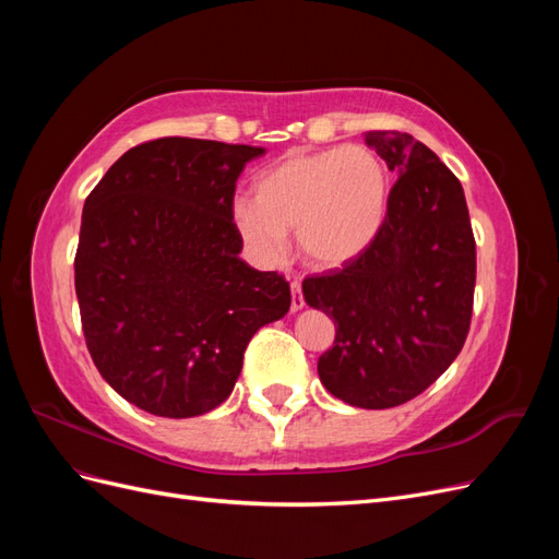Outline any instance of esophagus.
I'll use <instances>...</instances> for the list:
<instances>
[{
  "label": "esophagus",
  "mask_w": 559,
  "mask_h": 559,
  "mask_svg": "<svg viewBox=\"0 0 559 559\" xmlns=\"http://www.w3.org/2000/svg\"><path fill=\"white\" fill-rule=\"evenodd\" d=\"M302 306H306V298H302L300 282H292V310L298 312Z\"/></svg>",
  "instance_id": "obj_1"
}]
</instances>
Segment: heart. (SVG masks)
<instances>
[{
	"instance_id": "heart-1",
	"label": "heart",
	"mask_w": 559,
	"mask_h": 559,
	"mask_svg": "<svg viewBox=\"0 0 559 559\" xmlns=\"http://www.w3.org/2000/svg\"><path fill=\"white\" fill-rule=\"evenodd\" d=\"M389 193V170L373 148L335 146L270 167L253 183V200H235L230 218L259 263H277L286 233L294 230L306 263L333 270L373 247L386 222Z\"/></svg>"
}]
</instances>
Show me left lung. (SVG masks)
<instances>
[{"mask_svg": "<svg viewBox=\"0 0 559 559\" xmlns=\"http://www.w3.org/2000/svg\"><path fill=\"white\" fill-rule=\"evenodd\" d=\"M389 170L382 233L357 261L302 282L312 308L335 321L319 380L368 411L425 392L462 352L476 289V240L460 179L413 134H368Z\"/></svg>", "mask_w": 559, "mask_h": 559, "instance_id": "8db88e82", "label": "left lung"}]
</instances>
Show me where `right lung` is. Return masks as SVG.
<instances>
[{
  "mask_svg": "<svg viewBox=\"0 0 559 559\" xmlns=\"http://www.w3.org/2000/svg\"><path fill=\"white\" fill-rule=\"evenodd\" d=\"M265 151L191 138L132 146L86 198L74 257L81 326L118 394L158 417L222 405L245 349L289 312V282L238 253L235 181Z\"/></svg>",
  "mask_w": 559,
  "mask_h": 559,
  "instance_id": "1",
  "label": "right lung"
}]
</instances>
